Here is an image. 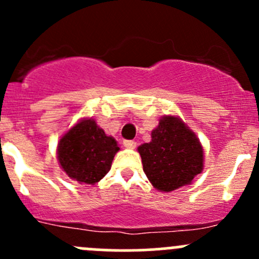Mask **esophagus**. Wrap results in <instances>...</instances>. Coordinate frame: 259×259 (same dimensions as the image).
Segmentation results:
<instances>
[{
  "label": "esophagus",
  "instance_id": "obj_1",
  "mask_svg": "<svg viewBox=\"0 0 259 259\" xmlns=\"http://www.w3.org/2000/svg\"><path fill=\"white\" fill-rule=\"evenodd\" d=\"M122 144H124L125 148H127V149H134L135 146H137V143H135L134 140H124V142H122Z\"/></svg>",
  "mask_w": 259,
  "mask_h": 259
}]
</instances>
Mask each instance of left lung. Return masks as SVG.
Listing matches in <instances>:
<instances>
[{
	"label": "left lung",
	"mask_w": 259,
	"mask_h": 259,
	"mask_svg": "<svg viewBox=\"0 0 259 259\" xmlns=\"http://www.w3.org/2000/svg\"><path fill=\"white\" fill-rule=\"evenodd\" d=\"M138 150L146 177L163 192L190 184L203 169L202 145L178 117L164 116L151 132V142Z\"/></svg>",
	"instance_id": "8db88e82"
}]
</instances>
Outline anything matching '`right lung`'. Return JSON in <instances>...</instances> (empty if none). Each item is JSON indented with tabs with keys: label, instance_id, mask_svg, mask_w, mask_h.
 <instances>
[{
	"label": "right lung",
	"instance_id": "1",
	"mask_svg": "<svg viewBox=\"0 0 259 259\" xmlns=\"http://www.w3.org/2000/svg\"><path fill=\"white\" fill-rule=\"evenodd\" d=\"M119 150L114 138L106 137L93 119L82 120L60 139L57 158L71 179L94 185L110 170Z\"/></svg>",
	"mask_w": 259,
	"mask_h": 259
}]
</instances>
